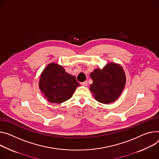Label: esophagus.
Masks as SVG:
<instances>
[{
  "instance_id": "obj_1",
  "label": "esophagus",
  "mask_w": 159,
  "mask_h": 159,
  "mask_svg": "<svg viewBox=\"0 0 159 159\" xmlns=\"http://www.w3.org/2000/svg\"><path fill=\"white\" fill-rule=\"evenodd\" d=\"M88 81H84V82H82L81 83V85H83V86H87L88 85Z\"/></svg>"
}]
</instances>
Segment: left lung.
Masks as SVG:
<instances>
[{
    "mask_svg": "<svg viewBox=\"0 0 159 159\" xmlns=\"http://www.w3.org/2000/svg\"><path fill=\"white\" fill-rule=\"evenodd\" d=\"M90 76L93 82L89 89L95 99L103 104L116 101L122 94L126 82L123 68L113 62L108 63L102 69H94Z\"/></svg>",
    "mask_w": 159,
    "mask_h": 159,
    "instance_id": "obj_1",
    "label": "left lung"
}]
</instances>
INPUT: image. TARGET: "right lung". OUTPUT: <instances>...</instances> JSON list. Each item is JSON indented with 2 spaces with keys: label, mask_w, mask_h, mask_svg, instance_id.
Returning a JSON list of instances; mask_svg holds the SVG:
<instances>
[{
  "label": "right lung",
  "mask_w": 159,
  "mask_h": 159,
  "mask_svg": "<svg viewBox=\"0 0 159 159\" xmlns=\"http://www.w3.org/2000/svg\"><path fill=\"white\" fill-rule=\"evenodd\" d=\"M79 85L75 77L56 63H49L43 70L39 82V89L48 102L57 104L69 99Z\"/></svg>",
  "instance_id": "add662e5"
}]
</instances>
